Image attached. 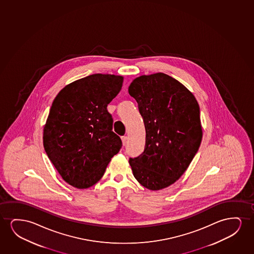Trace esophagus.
Returning a JSON list of instances; mask_svg holds the SVG:
<instances>
[{"instance_id": "esophagus-1", "label": "esophagus", "mask_w": 254, "mask_h": 254, "mask_svg": "<svg viewBox=\"0 0 254 254\" xmlns=\"http://www.w3.org/2000/svg\"><path fill=\"white\" fill-rule=\"evenodd\" d=\"M122 144L125 146L127 143V136H122Z\"/></svg>"}]
</instances>
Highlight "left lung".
Listing matches in <instances>:
<instances>
[{
    "instance_id": "left-lung-1",
    "label": "left lung",
    "mask_w": 254,
    "mask_h": 254,
    "mask_svg": "<svg viewBox=\"0 0 254 254\" xmlns=\"http://www.w3.org/2000/svg\"><path fill=\"white\" fill-rule=\"evenodd\" d=\"M128 93L146 128L144 152L129 159L133 176L152 191L167 188L184 174L200 146L198 101L183 84L163 73L137 77Z\"/></svg>"
}]
</instances>
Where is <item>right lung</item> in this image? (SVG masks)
<instances>
[{
    "label": "right lung",
    "mask_w": 254,
    "mask_h": 254,
    "mask_svg": "<svg viewBox=\"0 0 254 254\" xmlns=\"http://www.w3.org/2000/svg\"><path fill=\"white\" fill-rule=\"evenodd\" d=\"M123 77L94 73L66 85L53 101L43 129L46 153L66 183L90 188L122 148L107 107Z\"/></svg>",
    "instance_id": "obj_1"
}]
</instances>
